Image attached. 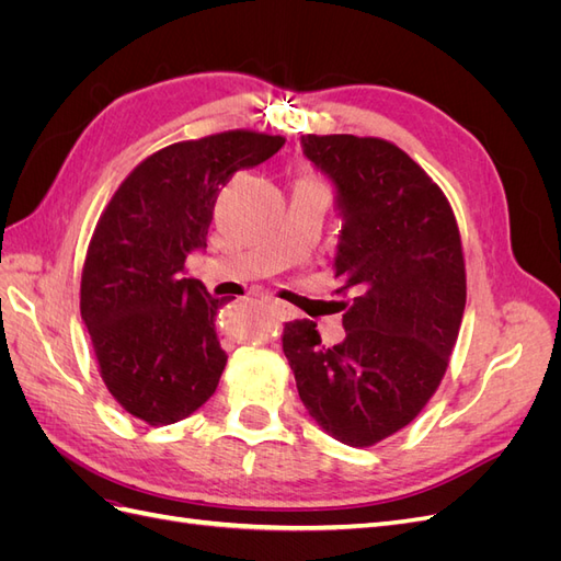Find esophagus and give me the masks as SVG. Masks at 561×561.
<instances>
[{
	"label": "esophagus",
	"instance_id": "obj_1",
	"mask_svg": "<svg viewBox=\"0 0 561 561\" xmlns=\"http://www.w3.org/2000/svg\"><path fill=\"white\" fill-rule=\"evenodd\" d=\"M268 304H271V307H274V311H276L283 320H290V318H295V309L290 307V304L278 301V299H271Z\"/></svg>",
	"mask_w": 561,
	"mask_h": 561
}]
</instances>
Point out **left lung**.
<instances>
[{"label":"left lung","instance_id":"1","mask_svg":"<svg viewBox=\"0 0 561 561\" xmlns=\"http://www.w3.org/2000/svg\"><path fill=\"white\" fill-rule=\"evenodd\" d=\"M342 217L334 278L351 293L344 342L313 320L287 322L283 351L309 416L369 447L404 428L443 381L466 309L461 236L439 186L379 138L301 135Z\"/></svg>","mask_w":561,"mask_h":561}]
</instances>
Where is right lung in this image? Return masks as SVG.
I'll use <instances>...</instances> for the list:
<instances>
[{
  "label": "right lung",
  "instance_id": "obj_1",
  "mask_svg": "<svg viewBox=\"0 0 561 561\" xmlns=\"http://www.w3.org/2000/svg\"><path fill=\"white\" fill-rule=\"evenodd\" d=\"M280 135L229 130L145 159L100 217L81 276V320L105 386L151 426L194 414L222 377L215 299L182 278L206 250L213 208L229 178L271 159Z\"/></svg>",
  "mask_w": 561,
  "mask_h": 561
}]
</instances>
